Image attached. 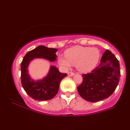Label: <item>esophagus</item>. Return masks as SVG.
Returning <instances> with one entry per match:
<instances>
[{"label": "esophagus", "instance_id": "esophagus-1", "mask_svg": "<svg viewBox=\"0 0 130 130\" xmlns=\"http://www.w3.org/2000/svg\"><path fill=\"white\" fill-rule=\"evenodd\" d=\"M68 75L70 76H73L75 75V73L73 72H69Z\"/></svg>", "mask_w": 130, "mask_h": 130}]
</instances>
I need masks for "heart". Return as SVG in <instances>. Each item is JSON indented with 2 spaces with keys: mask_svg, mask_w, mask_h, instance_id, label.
<instances>
[{
  "mask_svg": "<svg viewBox=\"0 0 130 130\" xmlns=\"http://www.w3.org/2000/svg\"><path fill=\"white\" fill-rule=\"evenodd\" d=\"M99 58L100 52L97 48L77 46L67 50L66 55H59L58 62L65 69H69L73 64L79 72H87L97 65Z\"/></svg>",
  "mask_w": 130,
  "mask_h": 130,
  "instance_id": "heart-1",
  "label": "heart"
}]
</instances>
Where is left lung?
Instances as JSON below:
<instances>
[{"instance_id":"8db88e82","label":"left lung","mask_w":130,"mask_h":130,"mask_svg":"<svg viewBox=\"0 0 130 130\" xmlns=\"http://www.w3.org/2000/svg\"><path fill=\"white\" fill-rule=\"evenodd\" d=\"M82 75L83 81L77 87L82 98L90 102L103 100L112 95L118 85L121 75L119 61L110 51L106 50L98 66Z\"/></svg>"}]
</instances>
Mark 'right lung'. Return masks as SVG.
Returning a JSON list of instances; mask_svg holds the SVG:
<instances>
[{
    "label": "right lung",
    "instance_id": "add662e5",
    "mask_svg": "<svg viewBox=\"0 0 130 130\" xmlns=\"http://www.w3.org/2000/svg\"><path fill=\"white\" fill-rule=\"evenodd\" d=\"M57 49L40 45L26 54L21 63V80L26 93L34 100H49L58 91L60 82L67 75L60 73L56 67L51 66L48 75L40 80H34L28 73V66L35 58H44L51 62L56 60Z\"/></svg>",
    "mask_w": 130,
    "mask_h": 130
}]
</instances>
